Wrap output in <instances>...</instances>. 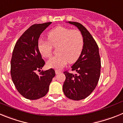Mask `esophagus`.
Returning a JSON list of instances; mask_svg holds the SVG:
<instances>
[{"instance_id":"34e87169","label":"esophagus","mask_w":123,"mask_h":123,"mask_svg":"<svg viewBox=\"0 0 123 123\" xmlns=\"http://www.w3.org/2000/svg\"><path fill=\"white\" fill-rule=\"evenodd\" d=\"M61 72H62V71H61L60 70H58V69H56V70H55V73H56V74H58L61 73Z\"/></svg>"}]
</instances>
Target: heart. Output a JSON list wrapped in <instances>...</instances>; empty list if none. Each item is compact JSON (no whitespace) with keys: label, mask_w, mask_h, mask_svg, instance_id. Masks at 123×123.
I'll list each match as a JSON object with an SVG mask.
<instances>
[{"label":"heart","mask_w":123,"mask_h":123,"mask_svg":"<svg viewBox=\"0 0 123 123\" xmlns=\"http://www.w3.org/2000/svg\"><path fill=\"white\" fill-rule=\"evenodd\" d=\"M48 41L39 40L37 48L44 58H49L54 47H56L57 55L47 61L49 68L61 69L68 62L73 63L79 58L84 45L82 33L78 30L58 26L47 33Z\"/></svg>","instance_id":"heart-1"}]
</instances>
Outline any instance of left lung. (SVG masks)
<instances>
[{
	"label": "left lung",
	"mask_w": 123,
	"mask_h": 123,
	"mask_svg": "<svg viewBox=\"0 0 123 123\" xmlns=\"http://www.w3.org/2000/svg\"><path fill=\"white\" fill-rule=\"evenodd\" d=\"M77 27L84 37V45L79 59L71 67L73 74L66 71L63 86L64 94L68 98L80 100L86 98L96 87L100 76L101 61L98 47L90 32L78 22L68 21Z\"/></svg>",
	"instance_id": "8db88e82"
}]
</instances>
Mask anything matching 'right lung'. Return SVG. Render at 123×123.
I'll list each match as a JSON object with an SVG mask.
<instances>
[{
	"mask_svg": "<svg viewBox=\"0 0 123 123\" xmlns=\"http://www.w3.org/2000/svg\"><path fill=\"white\" fill-rule=\"evenodd\" d=\"M52 22L34 24L25 31L14 47L11 59V77L19 94L29 100L45 96L55 76L52 68L40 71L45 65L37 48L40 35Z\"/></svg>",
	"mask_w": 123,
	"mask_h": 123,
	"instance_id": "add662e5",
	"label": "right lung"
}]
</instances>
